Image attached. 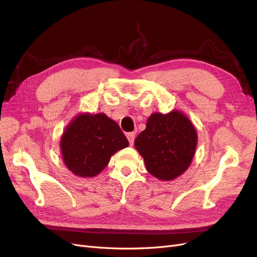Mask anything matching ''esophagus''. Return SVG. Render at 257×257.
<instances>
[{
    "label": "esophagus",
    "mask_w": 257,
    "mask_h": 257,
    "mask_svg": "<svg viewBox=\"0 0 257 257\" xmlns=\"http://www.w3.org/2000/svg\"><path fill=\"white\" fill-rule=\"evenodd\" d=\"M126 137H127V141H128V143H130V145L133 146L134 141H135V134H134V133H128V134L126 135Z\"/></svg>",
    "instance_id": "obj_1"
}]
</instances>
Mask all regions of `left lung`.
Returning <instances> with one entry per match:
<instances>
[{"instance_id":"obj_1","label":"left lung","mask_w":257,"mask_h":257,"mask_svg":"<svg viewBox=\"0 0 257 257\" xmlns=\"http://www.w3.org/2000/svg\"><path fill=\"white\" fill-rule=\"evenodd\" d=\"M196 146L197 132L179 110L152 113L146 130L135 139L147 170L162 181L174 180L189 168Z\"/></svg>"}]
</instances>
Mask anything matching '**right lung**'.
<instances>
[{
    "label": "right lung",
    "mask_w": 257,
    "mask_h": 257,
    "mask_svg": "<svg viewBox=\"0 0 257 257\" xmlns=\"http://www.w3.org/2000/svg\"><path fill=\"white\" fill-rule=\"evenodd\" d=\"M64 164L78 177H94L112 155L128 146L118 123L105 113H81L66 126L61 137Z\"/></svg>",
    "instance_id": "add662e5"
}]
</instances>
